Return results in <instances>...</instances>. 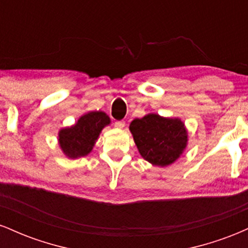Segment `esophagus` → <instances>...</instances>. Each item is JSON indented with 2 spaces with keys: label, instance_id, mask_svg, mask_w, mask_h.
Returning a JSON list of instances; mask_svg holds the SVG:
<instances>
[{
  "label": "esophagus",
  "instance_id": "esophagus-1",
  "mask_svg": "<svg viewBox=\"0 0 248 248\" xmlns=\"http://www.w3.org/2000/svg\"><path fill=\"white\" fill-rule=\"evenodd\" d=\"M114 126L118 128V129H122L124 127V121H116L114 124Z\"/></svg>",
  "mask_w": 248,
  "mask_h": 248
}]
</instances>
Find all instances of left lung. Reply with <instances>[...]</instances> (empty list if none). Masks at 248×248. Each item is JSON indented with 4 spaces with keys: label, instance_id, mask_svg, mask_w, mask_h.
<instances>
[{
    "label": "left lung",
    "instance_id": "1",
    "mask_svg": "<svg viewBox=\"0 0 248 248\" xmlns=\"http://www.w3.org/2000/svg\"><path fill=\"white\" fill-rule=\"evenodd\" d=\"M129 130L140 155L156 167L172 164L187 146V130L178 118H163L150 113L134 119Z\"/></svg>",
    "mask_w": 248,
    "mask_h": 248
}]
</instances>
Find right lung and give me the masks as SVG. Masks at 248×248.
I'll return each instance as SVG.
<instances>
[{
	"instance_id": "add662e5",
	"label": "right lung",
	"mask_w": 248,
	"mask_h": 248,
	"mask_svg": "<svg viewBox=\"0 0 248 248\" xmlns=\"http://www.w3.org/2000/svg\"><path fill=\"white\" fill-rule=\"evenodd\" d=\"M109 124V116L101 110L81 115L73 126L59 130L58 143L62 152L69 158L87 156L92 152L101 130Z\"/></svg>"
}]
</instances>
